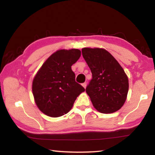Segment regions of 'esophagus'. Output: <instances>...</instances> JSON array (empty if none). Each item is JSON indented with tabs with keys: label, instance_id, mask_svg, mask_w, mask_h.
<instances>
[{
	"label": "esophagus",
	"instance_id": "1",
	"mask_svg": "<svg viewBox=\"0 0 155 155\" xmlns=\"http://www.w3.org/2000/svg\"><path fill=\"white\" fill-rule=\"evenodd\" d=\"M82 85V86H83L84 88H86V86H87V84H86V82H84V83H83Z\"/></svg>",
	"mask_w": 155,
	"mask_h": 155
}]
</instances>
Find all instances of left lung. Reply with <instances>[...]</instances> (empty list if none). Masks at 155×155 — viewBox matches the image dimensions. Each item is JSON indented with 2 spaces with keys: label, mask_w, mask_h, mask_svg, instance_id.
<instances>
[{
  "label": "left lung",
  "mask_w": 155,
  "mask_h": 155,
  "mask_svg": "<svg viewBox=\"0 0 155 155\" xmlns=\"http://www.w3.org/2000/svg\"><path fill=\"white\" fill-rule=\"evenodd\" d=\"M82 52L93 75L86 92L93 106L104 114L120 110L129 91L128 78L123 67L104 49L84 48Z\"/></svg>",
  "instance_id": "obj_1"
}]
</instances>
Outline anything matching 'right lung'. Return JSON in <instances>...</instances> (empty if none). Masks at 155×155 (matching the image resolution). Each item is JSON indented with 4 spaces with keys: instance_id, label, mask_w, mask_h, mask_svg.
Segmentation results:
<instances>
[{
    "instance_id": "1",
    "label": "right lung",
    "mask_w": 155,
    "mask_h": 155,
    "mask_svg": "<svg viewBox=\"0 0 155 155\" xmlns=\"http://www.w3.org/2000/svg\"><path fill=\"white\" fill-rule=\"evenodd\" d=\"M81 51L60 50L43 64L32 82V94L39 109L50 117L66 114L84 88L75 82L71 66L78 61Z\"/></svg>"
}]
</instances>
